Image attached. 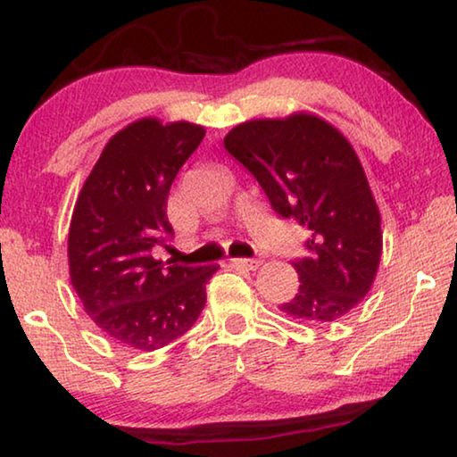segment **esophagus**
<instances>
[{
	"instance_id": "1",
	"label": "esophagus",
	"mask_w": 457,
	"mask_h": 457,
	"mask_svg": "<svg viewBox=\"0 0 457 457\" xmlns=\"http://www.w3.org/2000/svg\"><path fill=\"white\" fill-rule=\"evenodd\" d=\"M231 264L240 266V268H248V270H256V268L262 264L258 258H231Z\"/></svg>"
}]
</instances>
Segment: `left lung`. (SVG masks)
I'll use <instances>...</instances> for the list:
<instances>
[{"label":"left lung","instance_id":"8db88e82","mask_svg":"<svg viewBox=\"0 0 457 457\" xmlns=\"http://www.w3.org/2000/svg\"><path fill=\"white\" fill-rule=\"evenodd\" d=\"M223 146L262 187L274 212L309 229L295 260L299 293L282 303L293 320L331 323L370 291L382 254L380 212L352 144L311 113L250 120Z\"/></svg>","mask_w":457,"mask_h":457}]
</instances>
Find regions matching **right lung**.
Returning a JSON list of instances; mask_svg holds the SVG:
<instances>
[{
	"instance_id": "obj_1",
	"label": "right lung",
	"mask_w": 457,
	"mask_h": 457,
	"mask_svg": "<svg viewBox=\"0 0 457 457\" xmlns=\"http://www.w3.org/2000/svg\"><path fill=\"white\" fill-rule=\"evenodd\" d=\"M205 136L189 121L142 118L105 144L69 229L71 282L85 313L115 344L152 352L193 328L217 270L152 256L172 228L166 199Z\"/></svg>"
}]
</instances>
